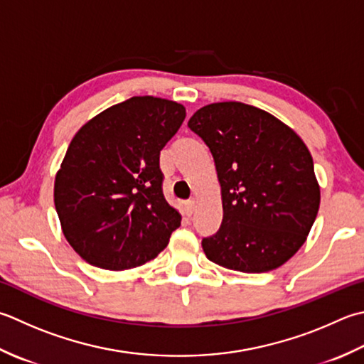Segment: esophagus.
Listing matches in <instances>:
<instances>
[{
  "mask_svg": "<svg viewBox=\"0 0 364 364\" xmlns=\"http://www.w3.org/2000/svg\"><path fill=\"white\" fill-rule=\"evenodd\" d=\"M194 208H196V202H194V200H188V202H186V213H188V216H192V213H194Z\"/></svg>",
  "mask_w": 364,
  "mask_h": 364,
  "instance_id": "obj_1",
  "label": "esophagus"
}]
</instances>
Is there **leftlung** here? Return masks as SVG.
<instances>
[{
	"instance_id": "obj_1",
	"label": "left lung",
	"mask_w": 364,
	"mask_h": 364,
	"mask_svg": "<svg viewBox=\"0 0 364 364\" xmlns=\"http://www.w3.org/2000/svg\"><path fill=\"white\" fill-rule=\"evenodd\" d=\"M188 126L210 148L223 194V223L202 240L211 262L241 273H265L303 246L320 189L303 140L257 107H202Z\"/></svg>"
}]
</instances>
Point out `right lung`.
<instances>
[{
	"instance_id": "right-lung-1",
	"label": "right lung",
	"mask_w": 364,
	"mask_h": 364,
	"mask_svg": "<svg viewBox=\"0 0 364 364\" xmlns=\"http://www.w3.org/2000/svg\"><path fill=\"white\" fill-rule=\"evenodd\" d=\"M184 118L181 104L134 96L99 113L70 141L55 178V208L69 245L91 265H144L180 227L164 197L159 156Z\"/></svg>"
}]
</instances>
